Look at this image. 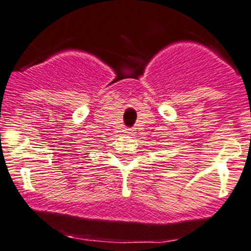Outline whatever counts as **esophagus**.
Instances as JSON below:
<instances>
[{"label": "esophagus", "instance_id": "1", "mask_svg": "<svg viewBox=\"0 0 251 251\" xmlns=\"http://www.w3.org/2000/svg\"><path fill=\"white\" fill-rule=\"evenodd\" d=\"M126 133L129 134V135H131V134H134V129H126Z\"/></svg>", "mask_w": 251, "mask_h": 251}]
</instances>
